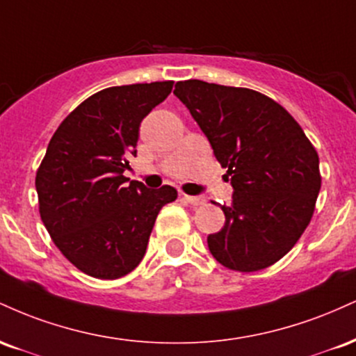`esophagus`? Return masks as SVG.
<instances>
[{"instance_id":"34e87169","label":"esophagus","mask_w":356,"mask_h":356,"mask_svg":"<svg viewBox=\"0 0 356 356\" xmlns=\"http://www.w3.org/2000/svg\"><path fill=\"white\" fill-rule=\"evenodd\" d=\"M182 201H186L187 204H191V206H201L204 204V195H187V194H182Z\"/></svg>"}]
</instances>
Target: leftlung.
Instances as JSON below:
<instances>
[{"instance_id": "obj_1", "label": "left lung", "mask_w": 356, "mask_h": 356, "mask_svg": "<svg viewBox=\"0 0 356 356\" xmlns=\"http://www.w3.org/2000/svg\"><path fill=\"white\" fill-rule=\"evenodd\" d=\"M226 167L232 202L220 206L226 222L207 236L211 254L232 271H259L301 238L321 187L320 159L300 124L256 90L202 80L175 83Z\"/></svg>"}]
</instances>
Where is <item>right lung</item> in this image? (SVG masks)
Instances as JSON below:
<instances>
[{"mask_svg":"<svg viewBox=\"0 0 356 356\" xmlns=\"http://www.w3.org/2000/svg\"><path fill=\"white\" fill-rule=\"evenodd\" d=\"M174 81L100 90L81 102L53 134L36 172L40 216L61 254L99 280L138 266L159 211L177 199L170 186L130 181L138 127L167 99Z\"/></svg>","mask_w":356,"mask_h":356,"instance_id":"add662e5","label":"right lung"}]
</instances>
